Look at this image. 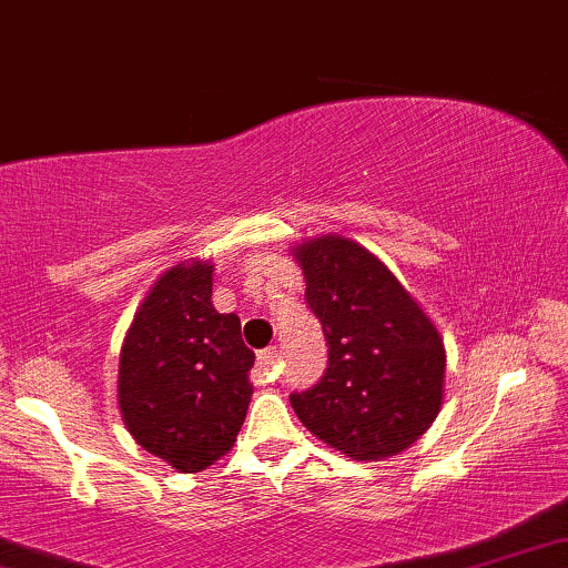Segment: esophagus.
<instances>
[{
    "label": "esophagus",
    "mask_w": 568,
    "mask_h": 568,
    "mask_svg": "<svg viewBox=\"0 0 568 568\" xmlns=\"http://www.w3.org/2000/svg\"><path fill=\"white\" fill-rule=\"evenodd\" d=\"M277 363H280V351H277L275 345L267 347V351H262L260 355H256V366H260L262 374H270V376L275 374Z\"/></svg>",
    "instance_id": "1"
}]
</instances>
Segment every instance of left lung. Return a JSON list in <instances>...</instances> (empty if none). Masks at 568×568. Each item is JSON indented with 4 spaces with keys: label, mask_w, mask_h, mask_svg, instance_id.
<instances>
[{
    "label": "left lung",
    "mask_w": 568,
    "mask_h": 568,
    "mask_svg": "<svg viewBox=\"0 0 568 568\" xmlns=\"http://www.w3.org/2000/svg\"><path fill=\"white\" fill-rule=\"evenodd\" d=\"M291 252L329 345L322 382L291 395L293 410L339 455L358 463L399 455L442 410V332L395 272L358 241L327 233Z\"/></svg>",
    "instance_id": "obj_1"
}]
</instances>
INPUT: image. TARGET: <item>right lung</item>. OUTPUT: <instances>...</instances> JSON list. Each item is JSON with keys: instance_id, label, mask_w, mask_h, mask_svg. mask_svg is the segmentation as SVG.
<instances>
[{"instance_id": "obj_1", "label": "right lung", "mask_w": 568, "mask_h": 568, "mask_svg": "<svg viewBox=\"0 0 568 568\" xmlns=\"http://www.w3.org/2000/svg\"><path fill=\"white\" fill-rule=\"evenodd\" d=\"M210 260L173 264L148 291L119 353V410L134 442L176 473L229 455L254 387L236 314L213 306Z\"/></svg>"}]
</instances>
